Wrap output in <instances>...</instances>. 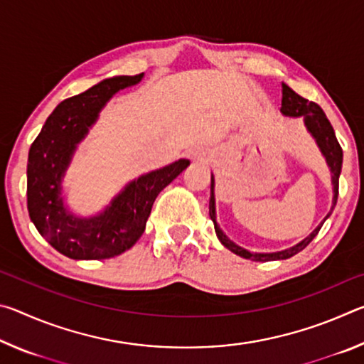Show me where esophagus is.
<instances>
[{"mask_svg":"<svg viewBox=\"0 0 364 364\" xmlns=\"http://www.w3.org/2000/svg\"><path fill=\"white\" fill-rule=\"evenodd\" d=\"M191 159L197 160V162H204V154L199 152V151H196V152L191 154Z\"/></svg>","mask_w":364,"mask_h":364,"instance_id":"obj_1","label":"esophagus"}]
</instances>
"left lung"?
<instances>
[{
  "label": "left lung",
  "mask_w": 364,
  "mask_h": 364,
  "mask_svg": "<svg viewBox=\"0 0 364 364\" xmlns=\"http://www.w3.org/2000/svg\"><path fill=\"white\" fill-rule=\"evenodd\" d=\"M281 114L289 119H304V123L306 127V132L311 134L313 139L316 141L319 151L326 159V164H328L329 171H331V180H332V205L329 213L326 215L324 220L319 223L315 230H313L305 239H301L299 244L292 245V247L279 250V252H271V254H257V252H249L247 249L241 247L236 242H232L230 237L226 236L221 230L220 225L217 223V210H215V178L212 175V183H210V202H208V215L213 221L215 232H217V237L220 242L225 245L228 250H231L232 254L245 258V260L252 262H271V260H286V258H291L295 254H299L300 250H304L308 244H310L313 239H315L316 234L321 230V226L326 220L331 217L332 210L337 204V196H338V176H341L342 170V147L338 144L336 138L334 128L328 120V117L323 112V109L315 102L306 101L305 97L299 96L292 88H289L286 83H282V104H281Z\"/></svg>",
  "instance_id": "8db88e82"
}]
</instances>
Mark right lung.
<instances>
[{"label":"right lung","instance_id":"right-lung-1","mask_svg":"<svg viewBox=\"0 0 364 364\" xmlns=\"http://www.w3.org/2000/svg\"><path fill=\"white\" fill-rule=\"evenodd\" d=\"M144 73L102 80L85 93L59 104L28 151L27 207L38 232L60 254L73 260H104L138 242L160 191L188 168L180 159L127 183L104 210L77 217L64 202L63 183L78 144L88 136L106 104Z\"/></svg>","mask_w":364,"mask_h":364}]
</instances>
